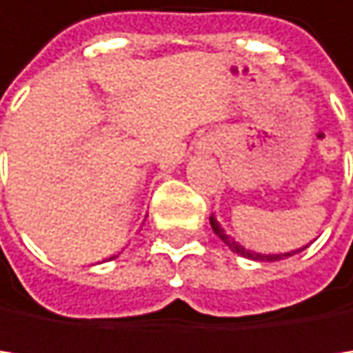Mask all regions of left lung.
Returning a JSON list of instances; mask_svg holds the SVG:
<instances>
[{
  "mask_svg": "<svg viewBox=\"0 0 353 353\" xmlns=\"http://www.w3.org/2000/svg\"><path fill=\"white\" fill-rule=\"evenodd\" d=\"M210 224H212V228H214V233L222 239V243H224V245H228V250H230V252H235V254L243 256V259H250V261H259V263H275V261H283V259H288V256L299 254V252H303L305 248H309V245H303V248H299V250H290V252H283V254H261V252H254V250L243 248L239 241H235L230 235H226V230H224V228H222V224L216 220V216H210Z\"/></svg>",
  "mask_w": 353,
  "mask_h": 353,
  "instance_id": "8db88e82",
  "label": "left lung"
}]
</instances>
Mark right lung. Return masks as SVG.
<instances>
[{"mask_svg": "<svg viewBox=\"0 0 353 353\" xmlns=\"http://www.w3.org/2000/svg\"><path fill=\"white\" fill-rule=\"evenodd\" d=\"M116 256H118V254H116ZM116 256H110V261H114V259H116Z\"/></svg>", "mask_w": 353, "mask_h": 353, "instance_id": "add662e5", "label": "right lung"}]
</instances>
